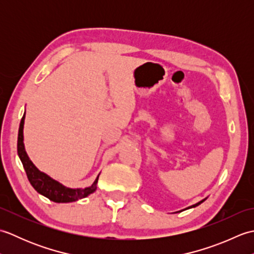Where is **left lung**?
<instances>
[{
    "label": "left lung",
    "mask_w": 254,
    "mask_h": 254,
    "mask_svg": "<svg viewBox=\"0 0 254 254\" xmlns=\"http://www.w3.org/2000/svg\"><path fill=\"white\" fill-rule=\"evenodd\" d=\"M207 198V197H206ZM206 198H204V199H202V201H199V202H197L196 204H194V205H191V206H189V207H187V208H185V209H189V208H193V207H196L197 206V205H199V204H201V203H203L204 201H205V199H206ZM183 210V209H182ZM180 212H181V210H180Z\"/></svg>",
    "instance_id": "8db88e82"
}]
</instances>
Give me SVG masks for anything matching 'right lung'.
I'll list each match as a JSON object with an SVG mask.
<instances>
[{"mask_svg": "<svg viewBox=\"0 0 254 254\" xmlns=\"http://www.w3.org/2000/svg\"><path fill=\"white\" fill-rule=\"evenodd\" d=\"M24 123H25V113L21 118L18 130V138H17V153L21 164L24 166L27 178L30 182V185L35 190L40 193L41 195L48 197L50 201L56 203H69L75 202L77 199L84 198L88 196L89 194L94 193L97 189V182H98L99 175L97 176L96 180L93 185L85 189H71L61 185L60 182L52 179L51 177L46 175L45 172H41L37 167L32 164L27 155L24 145Z\"/></svg>", "mask_w": 254, "mask_h": 254, "instance_id": "right-lung-1", "label": "right lung"}]
</instances>
